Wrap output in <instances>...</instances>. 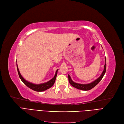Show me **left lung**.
Returning <instances> with one entry per match:
<instances>
[{
	"mask_svg": "<svg viewBox=\"0 0 124 124\" xmlns=\"http://www.w3.org/2000/svg\"><path fill=\"white\" fill-rule=\"evenodd\" d=\"M105 60H106V63H105L104 66V70L103 71L102 73H101V76L98 78H97V79H96L94 81L92 82V83H89V84H78V83H75V82H74L72 80H71V78L70 76L68 74V80H69V82L70 84L72 86H73L74 87L76 88L77 89H78L83 90V91H88V90L91 89L93 88L96 85H97L99 83V82L101 80V79H102V78L104 76L105 73H106V58H105Z\"/></svg>",
	"mask_w": 124,
	"mask_h": 124,
	"instance_id": "1",
	"label": "left lung"
}]
</instances>
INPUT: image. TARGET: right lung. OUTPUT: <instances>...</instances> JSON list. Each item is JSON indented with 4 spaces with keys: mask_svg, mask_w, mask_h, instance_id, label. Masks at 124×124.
I'll return each mask as SVG.
<instances>
[{
    "mask_svg": "<svg viewBox=\"0 0 124 124\" xmlns=\"http://www.w3.org/2000/svg\"><path fill=\"white\" fill-rule=\"evenodd\" d=\"M17 66V72L18 73V75H19V77L20 78V79L22 80V81L23 82V83L31 89L33 90V91H36V92H43L46 91V90L51 88L52 86H53L55 82V80L56 78V76H57V71L58 70H56V73L55 74V76L53 78H52L51 80L49 81H48L46 83H44L42 84H33L32 83H31V82H29L28 81L25 80L23 77L22 76V75L21 74L20 71L18 70V66L16 64Z\"/></svg>",
    "mask_w": 124,
    "mask_h": 124,
    "instance_id": "1",
    "label": "right lung"
}]
</instances>
